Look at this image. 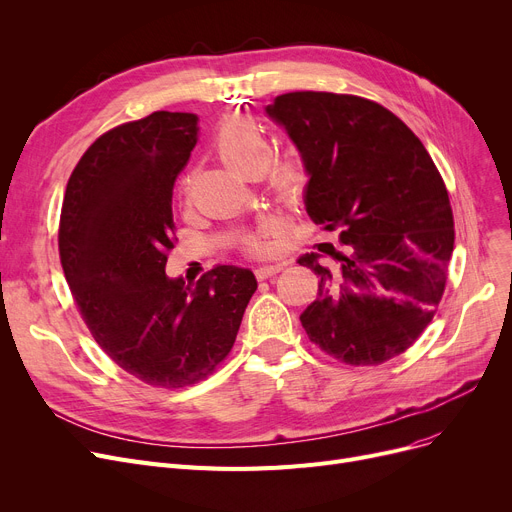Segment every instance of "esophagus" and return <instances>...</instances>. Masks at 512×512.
<instances>
[{
    "mask_svg": "<svg viewBox=\"0 0 512 512\" xmlns=\"http://www.w3.org/2000/svg\"><path fill=\"white\" fill-rule=\"evenodd\" d=\"M284 267V263L276 261V263H265V265H257L255 267V276L257 280H265V278H272L276 276L280 270Z\"/></svg>",
    "mask_w": 512,
    "mask_h": 512,
    "instance_id": "esophagus-1",
    "label": "esophagus"
}]
</instances>
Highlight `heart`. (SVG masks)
<instances>
[{"label":"heart","instance_id":"obj_1","mask_svg":"<svg viewBox=\"0 0 512 512\" xmlns=\"http://www.w3.org/2000/svg\"><path fill=\"white\" fill-rule=\"evenodd\" d=\"M215 149L224 164L242 178L265 174L267 188L282 203L299 201L305 193L309 172L299 151H286L272 157V145L265 130L251 118H232L215 132ZM188 182H184V191ZM242 249L249 255L267 251L265 234H249L242 240Z\"/></svg>","mask_w":512,"mask_h":512}]
</instances>
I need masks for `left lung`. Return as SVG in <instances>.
<instances>
[{
	"label": "left lung",
	"mask_w": 512,
	"mask_h": 512,
	"mask_svg": "<svg viewBox=\"0 0 512 512\" xmlns=\"http://www.w3.org/2000/svg\"><path fill=\"white\" fill-rule=\"evenodd\" d=\"M299 147L309 172L305 207L344 251L299 263L317 274L301 313L313 344L346 365H382L434 319L454 249L446 184L415 132L357 95L294 91L265 107Z\"/></svg>",
	"instance_id": "1"
}]
</instances>
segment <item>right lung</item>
<instances>
[{
	"instance_id": "add662e5",
	"label": "right lung",
	"mask_w": 512,
	"mask_h": 512,
	"mask_svg": "<svg viewBox=\"0 0 512 512\" xmlns=\"http://www.w3.org/2000/svg\"><path fill=\"white\" fill-rule=\"evenodd\" d=\"M197 116L153 112L78 159L58 247L80 317L103 353L153 388L193 386L232 351L257 290L251 270L215 265L195 288L168 278L172 191L197 145Z\"/></svg>"
}]
</instances>
